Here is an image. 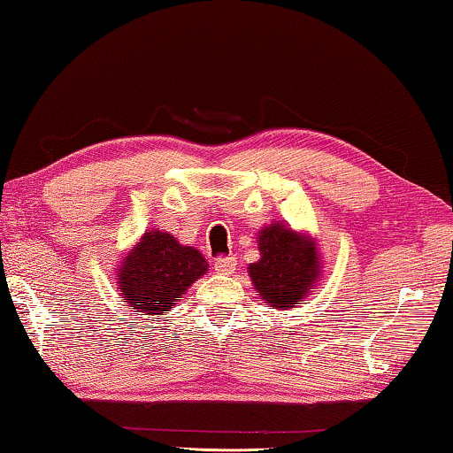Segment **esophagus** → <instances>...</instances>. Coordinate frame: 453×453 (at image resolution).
Segmentation results:
<instances>
[{
	"label": "esophagus",
	"mask_w": 453,
	"mask_h": 453,
	"mask_svg": "<svg viewBox=\"0 0 453 453\" xmlns=\"http://www.w3.org/2000/svg\"><path fill=\"white\" fill-rule=\"evenodd\" d=\"M235 265H238L235 256H219L218 260H215L213 268L218 274H232V272L235 270Z\"/></svg>",
	"instance_id": "esophagus-1"
}]
</instances>
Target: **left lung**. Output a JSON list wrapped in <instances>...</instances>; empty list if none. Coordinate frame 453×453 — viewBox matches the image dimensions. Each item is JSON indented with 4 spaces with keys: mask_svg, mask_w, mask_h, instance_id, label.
<instances>
[{
    "mask_svg": "<svg viewBox=\"0 0 453 453\" xmlns=\"http://www.w3.org/2000/svg\"><path fill=\"white\" fill-rule=\"evenodd\" d=\"M260 260L250 265V276L265 303L286 311L306 296L319 278V257L312 240L290 227L272 224L260 232Z\"/></svg>",
    "mask_w": 453,
    "mask_h": 453,
    "instance_id": "left-lung-1",
    "label": "left lung"
}]
</instances>
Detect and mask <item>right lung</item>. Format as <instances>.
Masks as SVG:
<instances>
[{
    "instance_id": "1",
    "label": "right lung",
    "mask_w": 453,
    "mask_h": 453,
    "mask_svg": "<svg viewBox=\"0 0 453 453\" xmlns=\"http://www.w3.org/2000/svg\"><path fill=\"white\" fill-rule=\"evenodd\" d=\"M205 272L207 262L197 250L181 246L167 232L153 229L142 235L119 270V292L123 303L139 312L163 314Z\"/></svg>"
}]
</instances>
